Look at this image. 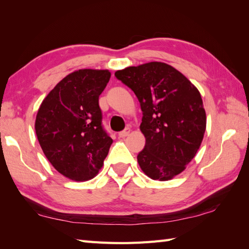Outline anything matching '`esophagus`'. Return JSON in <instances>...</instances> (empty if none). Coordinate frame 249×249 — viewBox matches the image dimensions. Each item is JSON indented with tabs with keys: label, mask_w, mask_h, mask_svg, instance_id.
<instances>
[{
	"label": "esophagus",
	"mask_w": 249,
	"mask_h": 249,
	"mask_svg": "<svg viewBox=\"0 0 249 249\" xmlns=\"http://www.w3.org/2000/svg\"><path fill=\"white\" fill-rule=\"evenodd\" d=\"M129 134H130V128H126L123 131L119 133V137L120 138H125V137H127Z\"/></svg>",
	"instance_id": "obj_1"
}]
</instances>
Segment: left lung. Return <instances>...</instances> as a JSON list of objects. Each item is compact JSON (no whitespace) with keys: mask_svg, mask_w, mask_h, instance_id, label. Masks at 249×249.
I'll return each instance as SVG.
<instances>
[{"mask_svg":"<svg viewBox=\"0 0 249 249\" xmlns=\"http://www.w3.org/2000/svg\"><path fill=\"white\" fill-rule=\"evenodd\" d=\"M133 89L142 113L145 145L137 160L152 179L169 181L185 170L203 140L206 114L199 89L171 65L150 62L116 71Z\"/></svg>","mask_w":249,"mask_h":249,"instance_id":"obj_1","label":"left lung"}]
</instances>
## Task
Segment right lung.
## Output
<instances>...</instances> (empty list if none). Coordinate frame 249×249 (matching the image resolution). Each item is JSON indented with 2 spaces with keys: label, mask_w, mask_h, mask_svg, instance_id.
Returning a JSON list of instances; mask_svg holds the SVG:
<instances>
[{
  "label": "right lung",
  "mask_w": 249,
  "mask_h": 249,
  "mask_svg": "<svg viewBox=\"0 0 249 249\" xmlns=\"http://www.w3.org/2000/svg\"><path fill=\"white\" fill-rule=\"evenodd\" d=\"M108 70H79L56 84L40 104L37 139L57 172L76 182L97 176L112 139L102 127L99 95L110 80Z\"/></svg>",
  "instance_id": "add662e5"
}]
</instances>
